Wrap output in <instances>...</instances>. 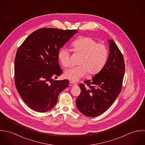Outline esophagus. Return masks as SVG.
<instances>
[{
  "label": "esophagus",
  "instance_id": "34e87169",
  "mask_svg": "<svg viewBox=\"0 0 145 145\" xmlns=\"http://www.w3.org/2000/svg\"><path fill=\"white\" fill-rule=\"evenodd\" d=\"M76 85V84L75 83H73V82H69V85H70V86H74V85Z\"/></svg>",
  "mask_w": 145,
  "mask_h": 145
}]
</instances>
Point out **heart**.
I'll list each match as a JSON object with an SVG mask.
<instances>
[{"label":"heart","mask_w":145,"mask_h":145,"mask_svg":"<svg viewBox=\"0 0 145 145\" xmlns=\"http://www.w3.org/2000/svg\"><path fill=\"white\" fill-rule=\"evenodd\" d=\"M71 46L75 53L82 55L78 64L65 70V77L72 82H78L88 72L94 75L102 70L105 65L108 50L102 43H97L89 37H83L72 42ZM59 59L64 67L70 65V53L66 47H62L59 52Z\"/></svg>","instance_id":"obj_1"}]
</instances>
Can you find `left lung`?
Wrapping results in <instances>:
<instances>
[{"label": "left lung", "instance_id": "1", "mask_svg": "<svg viewBox=\"0 0 145 145\" xmlns=\"http://www.w3.org/2000/svg\"><path fill=\"white\" fill-rule=\"evenodd\" d=\"M109 54L105 65L91 80L79 84L76 104L84 115L94 117L105 112L120 94L125 71L123 56L113 40H108Z\"/></svg>", "mask_w": 145, "mask_h": 145}]
</instances>
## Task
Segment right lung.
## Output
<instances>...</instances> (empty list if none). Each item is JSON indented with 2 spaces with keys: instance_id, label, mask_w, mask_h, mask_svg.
<instances>
[{
  "instance_id": "1",
  "label": "right lung",
  "mask_w": 145,
  "mask_h": 145,
  "mask_svg": "<svg viewBox=\"0 0 145 145\" xmlns=\"http://www.w3.org/2000/svg\"><path fill=\"white\" fill-rule=\"evenodd\" d=\"M78 32L43 28L32 32L18 48L14 60L15 85L31 109L41 113L51 110L59 93L68 86V80L52 78L62 74L59 63L60 48Z\"/></svg>"
}]
</instances>
